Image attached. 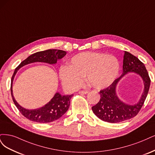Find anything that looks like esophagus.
Instances as JSON below:
<instances>
[{"mask_svg": "<svg viewBox=\"0 0 155 155\" xmlns=\"http://www.w3.org/2000/svg\"><path fill=\"white\" fill-rule=\"evenodd\" d=\"M89 93V91H87V90H86V91H81L79 92V93L81 94H87V93Z\"/></svg>", "mask_w": 155, "mask_h": 155, "instance_id": "1", "label": "esophagus"}]
</instances>
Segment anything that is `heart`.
Listing matches in <instances>:
<instances>
[{
    "label": "heart",
    "instance_id": "b5f03b06",
    "mask_svg": "<svg viewBox=\"0 0 155 155\" xmlns=\"http://www.w3.org/2000/svg\"><path fill=\"white\" fill-rule=\"evenodd\" d=\"M119 70V61L113 54L84 52L73 57L68 66L61 68L60 78L64 86L71 90L81 86L84 77L91 86L103 89L114 82Z\"/></svg>",
    "mask_w": 155,
    "mask_h": 155
}]
</instances>
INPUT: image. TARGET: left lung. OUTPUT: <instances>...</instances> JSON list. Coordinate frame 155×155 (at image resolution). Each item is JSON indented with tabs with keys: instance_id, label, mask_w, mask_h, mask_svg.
I'll return each mask as SVG.
<instances>
[{
	"instance_id": "obj_1",
	"label": "left lung",
	"mask_w": 155,
	"mask_h": 155,
	"mask_svg": "<svg viewBox=\"0 0 155 155\" xmlns=\"http://www.w3.org/2000/svg\"><path fill=\"white\" fill-rule=\"evenodd\" d=\"M129 72H137L143 79L144 92L139 102L134 105H128L122 103L117 97L116 87L117 82L126 74ZM151 80L143 63L127 51H125L123 60L122 74L106 89L100 91L101 99L92 107L95 115L102 120L118 123L135 117L140 110L146 101L150 86Z\"/></svg>"
}]
</instances>
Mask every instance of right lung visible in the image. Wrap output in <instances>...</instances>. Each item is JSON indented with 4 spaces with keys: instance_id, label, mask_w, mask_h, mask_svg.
<instances>
[{
    "instance_id": "1",
    "label": "right lung",
    "mask_w": 155,
    "mask_h": 155,
    "mask_svg": "<svg viewBox=\"0 0 155 155\" xmlns=\"http://www.w3.org/2000/svg\"><path fill=\"white\" fill-rule=\"evenodd\" d=\"M66 54V51L60 49H48L38 51L29 56L15 69L11 82V94L13 101L22 115L29 120L38 123H48L60 118L68 111L73 94L61 95L59 93H56L51 101L43 107L36 109H25L17 102L13 94L12 84L17 71L25 65L33 62H45L49 64H54L57 63V60L61 59Z\"/></svg>"
}]
</instances>
